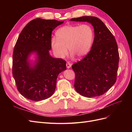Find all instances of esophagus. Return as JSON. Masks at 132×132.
Wrapping results in <instances>:
<instances>
[{
  "instance_id": "esophagus-1",
  "label": "esophagus",
  "mask_w": 132,
  "mask_h": 132,
  "mask_svg": "<svg viewBox=\"0 0 132 132\" xmlns=\"http://www.w3.org/2000/svg\"><path fill=\"white\" fill-rule=\"evenodd\" d=\"M66 65H67V68H70L71 66V64L70 62H67V63H66Z\"/></svg>"
}]
</instances>
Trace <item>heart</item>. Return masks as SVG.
Segmentation results:
<instances>
[{
    "instance_id": "1",
    "label": "heart",
    "mask_w": 132,
    "mask_h": 132,
    "mask_svg": "<svg viewBox=\"0 0 132 132\" xmlns=\"http://www.w3.org/2000/svg\"><path fill=\"white\" fill-rule=\"evenodd\" d=\"M56 39L51 41L53 52L59 58L67 54V48L70 54L81 58L89 52L94 37V30L89 24L66 25L55 33Z\"/></svg>"
}]
</instances>
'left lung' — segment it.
<instances>
[{"label": "left lung", "instance_id": "left-lung-1", "mask_svg": "<svg viewBox=\"0 0 132 132\" xmlns=\"http://www.w3.org/2000/svg\"><path fill=\"white\" fill-rule=\"evenodd\" d=\"M70 20L88 22L95 32L89 52L71 66L75 74L74 87L83 96H99L116 81L119 59L117 43L104 23L96 17L82 16Z\"/></svg>", "mask_w": 132, "mask_h": 132}]
</instances>
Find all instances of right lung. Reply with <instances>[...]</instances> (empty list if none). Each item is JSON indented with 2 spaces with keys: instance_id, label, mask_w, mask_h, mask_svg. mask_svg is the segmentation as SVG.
Segmentation results:
<instances>
[{
  "instance_id": "obj_1",
  "label": "right lung",
  "mask_w": 132,
  "mask_h": 132,
  "mask_svg": "<svg viewBox=\"0 0 132 132\" xmlns=\"http://www.w3.org/2000/svg\"><path fill=\"white\" fill-rule=\"evenodd\" d=\"M64 21L37 18L30 21L20 34L13 54V75L18 90L23 97L39 101L50 97L56 87L58 74L66 70V61L50 56L52 32ZM36 52L34 67L28 55Z\"/></svg>"
}]
</instances>
